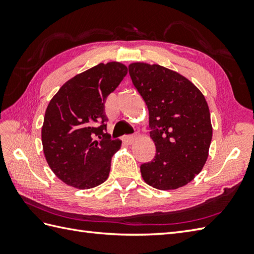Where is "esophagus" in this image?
I'll return each instance as SVG.
<instances>
[{"mask_svg": "<svg viewBox=\"0 0 254 254\" xmlns=\"http://www.w3.org/2000/svg\"><path fill=\"white\" fill-rule=\"evenodd\" d=\"M136 139V136L135 135H126L123 137V141L126 142L127 144H132V143H134V141H135Z\"/></svg>", "mask_w": 254, "mask_h": 254, "instance_id": "1", "label": "esophagus"}]
</instances>
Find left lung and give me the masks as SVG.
<instances>
[{"label": "left lung", "instance_id": "obj_1", "mask_svg": "<svg viewBox=\"0 0 254 254\" xmlns=\"http://www.w3.org/2000/svg\"><path fill=\"white\" fill-rule=\"evenodd\" d=\"M132 83L149 112L156 154L141 165L148 186L175 190L192 181L208 157L213 128L203 94L179 73L158 64L128 65Z\"/></svg>", "mask_w": 254, "mask_h": 254}]
</instances>
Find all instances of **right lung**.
Here are the masks:
<instances>
[{
	"label": "right lung",
	"mask_w": 254,
	"mask_h": 254,
	"mask_svg": "<svg viewBox=\"0 0 254 254\" xmlns=\"http://www.w3.org/2000/svg\"><path fill=\"white\" fill-rule=\"evenodd\" d=\"M127 74L122 63H99L64 84L47 107L41 130L45 157L67 186L91 189L109 176L121 146L107 131V97Z\"/></svg>",
	"instance_id": "add662e5"
}]
</instances>
